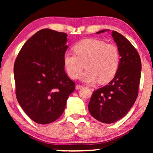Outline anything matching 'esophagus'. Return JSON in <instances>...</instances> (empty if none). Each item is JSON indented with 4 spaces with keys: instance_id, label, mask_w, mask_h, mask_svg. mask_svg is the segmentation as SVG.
Returning a JSON list of instances; mask_svg holds the SVG:
<instances>
[{
    "instance_id": "34e87169",
    "label": "esophagus",
    "mask_w": 153,
    "mask_h": 153,
    "mask_svg": "<svg viewBox=\"0 0 153 153\" xmlns=\"http://www.w3.org/2000/svg\"><path fill=\"white\" fill-rule=\"evenodd\" d=\"M82 88H83V86H82V85H81L77 84V85H76V90H79V89Z\"/></svg>"
}]
</instances>
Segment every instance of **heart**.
I'll return each mask as SVG.
<instances>
[{"label":"heart","mask_w":153,"mask_h":153,"mask_svg":"<svg viewBox=\"0 0 153 153\" xmlns=\"http://www.w3.org/2000/svg\"><path fill=\"white\" fill-rule=\"evenodd\" d=\"M74 54L66 53L63 58L65 68L69 76L76 79L83 69L81 80L93 83H107L116 74L120 65V53L118 47L104 41L89 38L79 41L73 47Z\"/></svg>","instance_id":"obj_1"}]
</instances>
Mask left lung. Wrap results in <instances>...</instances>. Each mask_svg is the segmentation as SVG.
<instances>
[{"label":"left lung","mask_w":153,"mask_h":153,"mask_svg":"<svg viewBox=\"0 0 153 153\" xmlns=\"http://www.w3.org/2000/svg\"><path fill=\"white\" fill-rule=\"evenodd\" d=\"M108 30H102L97 34ZM111 35L120 53V65L108 85L93 92L88 111L103 123H116L123 118L137 100L141 79V62L138 52L123 35L113 30Z\"/></svg>","instance_id":"1"}]
</instances>
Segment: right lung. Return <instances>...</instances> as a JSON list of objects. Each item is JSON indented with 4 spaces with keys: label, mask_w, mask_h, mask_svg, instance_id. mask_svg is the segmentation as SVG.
Segmentation results:
<instances>
[{
    "label": "right lung",
    "mask_w": 153,
    "mask_h": 153,
    "mask_svg": "<svg viewBox=\"0 0 153 153\" xmlns=\"http://www.w3.org/2000/svg\"><path fill=\"white\" fill-rule=\"evenodd\" d=\"M67 37L49 28L39 30L24 44L14 62L17 101L38 124L57 120L75 89L65 71Z\"/></svg>",
    "instance_id": "right-lung-1"
}]
</instances>
